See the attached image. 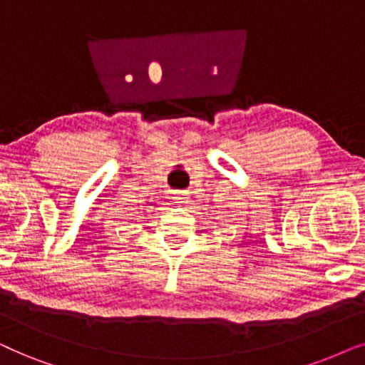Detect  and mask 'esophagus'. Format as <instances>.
<instances>
[{
    "instance_id": "obj_1",
    "label": "esophagus",
    "mask_w": 365,
    "mask_h": 365,
    "mask_svg": "<svg viewBox=\"0 0 365 365\" xmlns=\"http://www.w3.org/2000/svg\"><path fill=\"white\" fill-rule=\"evenodd\" d=\"M173 195H175V198H177V202L183 203L188 198V192L187 190H175Z\"/></svg>"
}]
</instances>
